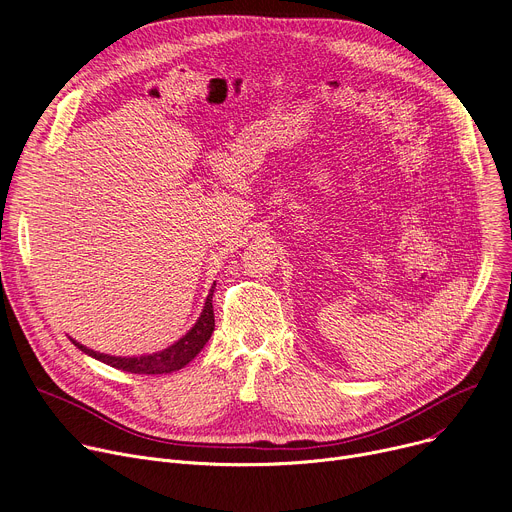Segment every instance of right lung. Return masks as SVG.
<instances>
[{"label": "right lung", "mask_w": 512, "mask_h": 512, "mask_svg": "<svg viewBox=\"0 0 512 512\" xmlns=\"http://www.w3.org/2000/svg\"><path fill=\"white\" fill-rule=\"evenodd\" d=\"M212 291L206 298L204 310L200 314L198 323L193 325L179 342H175L173 346H168L162 352L156 354H148V356H135V358H120V356H110V354H100V352H93L85 346H81L79 342L72 339V344H75L81 352L93 356L95 360H102L114 369L120 371H127V373H137V375H166V373H173L183 369L187 362H191L200 354V350L206 346V342L210 339L212 331H214V308H212Z\"/></svg>", "instance_id": "1"}]
</instances>
